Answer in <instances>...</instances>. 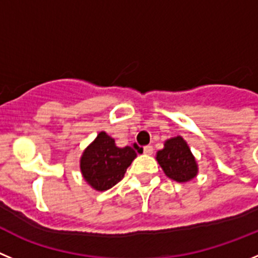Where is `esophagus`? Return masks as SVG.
<instances>
[{
  "label": "esophagus",
  "instance_id": "1",
  "mask_svg": "<svg viewBox=\"0 0 258 258\" xmlns=\"http://www.w3.org/2000/svg\"><path fill=\"white\" fill-rule=\"evenodd\" d=\"M154 153V148L152 145H146L144 146V154L146 155H152Z\"/></svg>",
  "mask_w": 258,
  "mask_h": 258
}]
</instances>
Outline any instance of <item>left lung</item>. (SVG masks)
Wrapping results in <instances>:
<instances>
[{
	"instance_id": "1",
	"label": "left lung",
	"mask_w": 258,
	"mask_h": 258,
	"mask_svg": "<svg viewBox=\"0 0 258 258\" xmlns=\"http://www.w3.org/2000/svg\"><path fill=\"white\" fill-rule=\"evenodd\" d=\"M157 161L167 176L177 182L192 180L198 173V164L189 145L181 136L168 139L157 153Z\"/></svg>"
}]
</instances>
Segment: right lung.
Here are the masks:
<instances>
[{"instance_id":"obj_1","label":"right lung","mask_w":258,"mask_h":258,"mask_svg":"<svg viewBox=\"0 0 258 258\" xmlns=\"http://www.w3.org/2000/svg\"><path fill=\"white\" fill-rule=\"evenodd\" d=\"M136 155L131 146L118 148L114 139L101 131L83 152L80 161L81 172L90 186L104 191L123 178Z\"/></svg>"}]
</instances>
